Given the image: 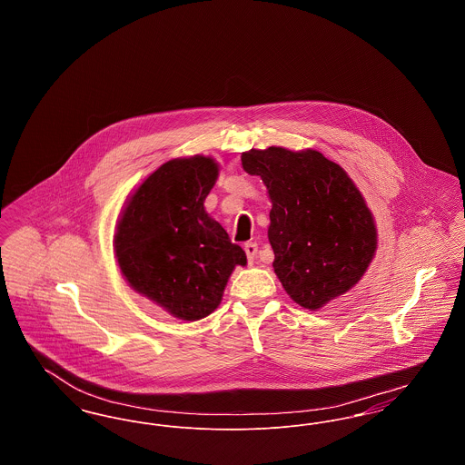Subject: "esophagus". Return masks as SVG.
<instances>
[{
    "mask_svg": "<svg viewBox=\"0 0 465 465\" xmlns=\"http://www.w3.org/2000/svg\"><path fill=\"white\" fill-rule=\"evenodd\" d=\"M243 251H245V254H247V260H249V262H254V258H256V254H258V243L247 242L243 245Z\"/></svg>",
    "mask_w": 465,
    "mask_h": 465,
    "instance_id": "obj_1",
    "label": "esophagus"
}]
</instances>
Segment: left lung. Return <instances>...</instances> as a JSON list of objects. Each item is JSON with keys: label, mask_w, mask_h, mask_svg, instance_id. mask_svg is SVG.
Wrapping results in <instances>:
<instances>
[{"label": "left lung", "mask_w": 465, "mask_h": 465, "mask_svg": "<svg viewBox=\"0 0 465 465\" xmlns=\"http://www.w3.org/2000/svg\"><path fill=\"white\" fill-rule=\"evenodd\" d=\"M272 200L268 241L289 296L317 310L354 288L376 251V226L354 181L315 150L281 146L242 153Z\"/></svg>", "instance_id": "1"}]
</instances>
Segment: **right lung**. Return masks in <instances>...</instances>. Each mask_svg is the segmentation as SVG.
Here are the masks:
<instances>
[{
	"instance_id": "add662e5",
	"label": "right lung",
	"mask_w": 465,
	"mask_h": 465,
	"mask_svg": "<svg viewBox=\"0 0 465 465\" xmlns=\"http://www.w3.org/2000/svg\"><path fill=\"white\" fill-rule=\"evenodd\" d=\"M211 156L160 165L127 200L114 252L131 288L183 321L218 309L224 286L247 258L203 209L218 179Z\"/></svg>"
}]
</instances>
